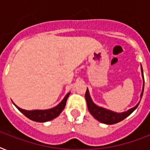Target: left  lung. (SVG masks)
<instances>
[{"label":"left lung","mask_w":150,"mask_h":150,"mask_svg":"<svg viewBox=\"0 0 150 150\" xmlns=\"http://www.w3.org/2000/svg\"><path fill=\"white\" fill-rule=\"evenodd\" d=\"M141 70H142V78L144 79V77H143V71H142V66H141ZM143 90H144V83H143V88H142V93H141V98H142V94H143ZM85 96H86L87 107H88V110H89V113H90L96 120H98L99 121L102 122V123L107 124V125H114V124L118 123V122L121 121L122 120L126 118L127 117L129 116V115L137 108L139 104V103L135 107H132V109L128 110V111L123 112V113H115V112H113L111 111V110L104 109V108H103V107L96 106V105L92 101L91 98H90V96H89L88 89H86Z\"/></svg>","instance_id":"left-lung-1"}]
</instances>
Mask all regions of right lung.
<instances>
[{"label": "right lung", "mask_w": 150, "mask_h": 150, "mask_svg": "<svg viewBox=\"0 0 150 150\" xmlns=\"http://www.w3.org/2000/svg\"><path fill=\"white\" fill-rule=\"evenodd\" d=\"M70 93H68L63 99V100L54 108L49 110H25L21 109L15 105L19 111H21L25 116L27 117L32 121H37V122H46V121L53 120L61 114V111L64 109L67 102V99L69 96Z\"/></svg>", "instance_id": "right-lung-1"}]
</instances>
